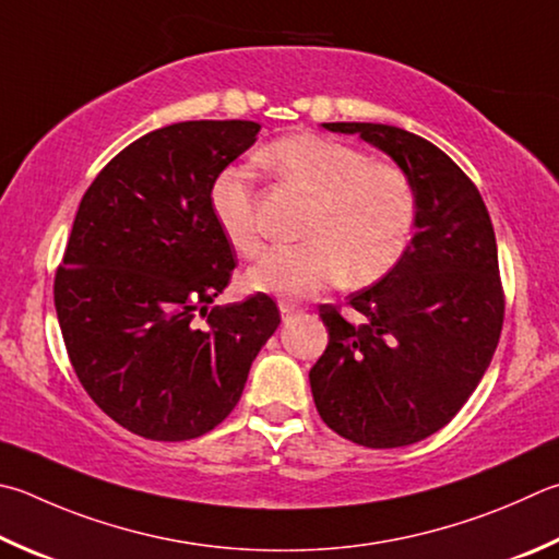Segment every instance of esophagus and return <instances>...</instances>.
<instances>
[{
  "instance_id": "34e87169",
  "label": "esophagus",
  "mask_w": 559,
  "mask_h": 559,
  "mask_svg": "<svg viewBox=\"0 0 559 559\" xmlns=\"http://www.w3.org/2000/svg\"><path fill=\"white\" fill-rule=\"evenodd\" d=\"M278 310H281V318L283 320H290V318H296L298 312H302L298 306H293V302H286V300L278 302Z\"/></svg>"
}]
</instances>
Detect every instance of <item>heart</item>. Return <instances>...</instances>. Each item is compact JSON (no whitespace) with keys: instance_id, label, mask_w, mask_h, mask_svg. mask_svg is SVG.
Wrapping results in <instances>:
<instances>
[{"instance_id":"obj_1","label":"heart","mask_w":559,"mask_h":559,"mask_svg":"<svg viewBox=\"0 0 559 559\" xmlns=\"http://www.w3.org/2000/svg\"><path fill=\"white\" fill-rule=\"evenodd\" d=\"M269 168L310 195L298 245L271 247L247 273L253 290L306 298L342 278L369 286L385 276L411 241L415 195L403 170L320 134H293L261 151ZM210 210L237 251L261 247L247 168H225L212 182Z\"/></svg>"}]
</instances>
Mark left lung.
<instances>
[{"label": "left lung", "instance_id": "obj_1", "mask_svg": "<svg viewBox=\"0 0 559 559\" xmlns=\"http://www.w3.org/2000/svg\"><path fill=\"white\" fill-rule=\"evenodd\" d=\"M393 158L415 195V235L399 263L349 296L354 328L322 306L330 342L310 369L320 418L342 438L389 450L444 428L489 369L503 324L489 210L428 139L373 121H330Z\"/></svg>", "mask_w": 559, "mask_h": 559}]
</instances>
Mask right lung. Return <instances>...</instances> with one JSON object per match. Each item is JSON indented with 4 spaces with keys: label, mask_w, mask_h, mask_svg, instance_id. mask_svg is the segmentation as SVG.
<instances>
[{
    "label": "right lung",
    "mask_w": 559,
    "mask_h": 559,
    "mask_svg": "<svg viewBox=\"0 0 559 559\" xmlns=\"http://www.w3.org/2000/svg\"><path fill=\"white\" fill-rule=\"evenodd\" d=\"M259 129L202 119L151 131L99 170L78 207L53 286L60 332L90 399L146 440L217 428L281 324L266 293L210 308L237 266L210 190Z\"/></svg>",
    "instance_id": "1"
}]
</instances>
